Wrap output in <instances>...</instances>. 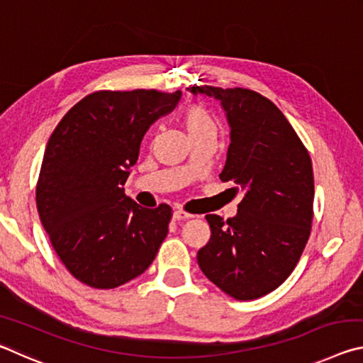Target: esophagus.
<instances>
[{"label":"esophagus","instance_id":"obj_1","mask_svg":"<svg viewBox=\"0 0 363 363\" xmlns=\"http://www.w3.org/2000/svg\"><path fill=\"white\" fill-rule=\"evenodd\" d=\"M173 218H174V220H182V219L194 218V214H190V213L184 211V210H176V211L173 213Z\"/></svg>","mask_w":363,"mask_h":363}]
</instances>
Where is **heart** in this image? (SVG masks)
Wrapping results in <instances>:
<instances>
[{"label": "heart", "mask_w": 363, "mask_h": 363, "mask_svg": "<svg viewBox=\"0 0 363 363\" xmlns=\"http://www.w3.org/2000/svg\"><path fill=\"white\" fill-rule=\"evenodd\" d=\"M184 125L187 128L189 136L205 133H218V123L213 113L201 104H195L184 115Z\"/></svg>", "instance_id": "b5f03b06"}]
</instances>
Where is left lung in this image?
I'll return each mask as SVG.
<instances>
[{
	"label": "left lung",
	"mask_w": 363,
	"mask_h": 363,
	"mask_svg": "<svg viewBox=\"0 0 363 363\" xmlns=\"http://www.w3.org/2000/svg\"><path fill=\"white\" fill-rule=\"evenodd\" d=\"M214 97L230 126L220 181L243 190L235 218L206 214L211 237L196 261L238 301L261 298L290 277L311 235L314 173L309 152L274 102L245 88L192 86Z\"/></svg>",
	"instance_id": "1"
}]
</instances>
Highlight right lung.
<instances>
[{"instance_id":"obj_1","label":"right lung","mask_w":363,"mask_h":363,"mask_svg":"<svg viewBox=\"0 0 363 363\" xmlns=\"http://www.w3.org/2000/svg\"><path fill=\"white\" fill-rule=\"evenodd\" d=\"M181 91H96L75 104L48 140L36 208L52 248L82 284L110 290L139 277L168 233V205L143 208L125 194L144 134Z\"/></svg>"}]
</instances>
